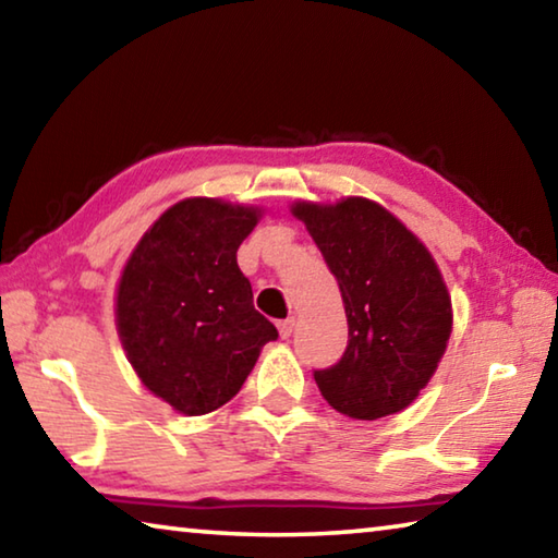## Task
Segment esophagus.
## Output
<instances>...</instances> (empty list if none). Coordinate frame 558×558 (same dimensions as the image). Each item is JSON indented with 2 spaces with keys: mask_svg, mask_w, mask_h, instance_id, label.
<instances>
[{
  "mask_svg": "<svg viewBox=\"0 0 558 558\" xmlns=\"http://www.w3.org/2000/svg\"><path fill=\"white\" fill-rule=\"evenodd\" d=\"M278 329H280V337L288 339L292 335V329H295V319H292V317L282 319V323H278Z\"/></svg>",
  "mask_w": 558,
  "mask_h": 558,
  "instance_id": "1",
  "label": "esophagus"
}]
</instances>
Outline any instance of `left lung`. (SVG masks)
Instances as JSON below:
<instances>
[{
	"instance_id": "1",
	"label": "left lung",
	"mask_w": 558,
	"mask_h": 558,
	"mask_svg": "<svg viewBox=\"0 0 558 558\" xmlns=\"http://www.w3.org/2000/svg\"><path fill=\"white\" fill-rule=\"evenodd\" d=\"M339 282L349 339L339 362L315 369L325 401L374 421L409 405L446 352L452 313L446 282L423 243L369 199L298 204Z\"/></svg>"
}]
</instances>
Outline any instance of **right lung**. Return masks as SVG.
I'll use <instances>...</instances> for the list:
<instances>
[{
  "instance_id": "right-lung-1",
  "label": "right lung",
  "mask_w": 558,
  "mask_h": 558,
  "mask_svg": "<svg viewBox=\"0 0 558 558\" xmlns=\"http://www.w3.org/2000/svg\"><path fill=\"white\" fill-rule=\"evenodd\" d=\"M258 211L186 199L155 221L118 288V329L149 391L179 413L216 411L241 391L260 347L278 339L253 307L235 251Z\"/></svg>"
}]
</instances>
